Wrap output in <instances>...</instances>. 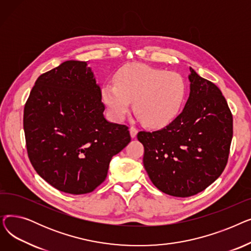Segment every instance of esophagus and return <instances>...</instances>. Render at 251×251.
<instances>
[{
    "mask_svg": "<svg viewBox=\"0 0 251 251\" xmlns=\"http://www.w3.org/2000/svg\"><path fill=\"white\" fill-rule=\"evenodd\" d=\"M129 131H130V135H131V137H132V138L136 137L137 132H138V130H137L135 127H130Z\"/></svg>",
    "mask_w": 251,
    "mask_h": 251,
    "instance_id": "obj_1",
    "label": "esophagus"
}]
</instances>
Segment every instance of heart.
<instances>
[{
  "mask_svg": "<svg viewBox=\"0 0 251 251\" xmlns=\"http://www.w3.org/2000/svg\"><path fill=\"white\" fill-rule=\"evenodd\" d=\"M187 92V82L179 73L131 63L117 70L114 83L101 86V99L115 121L123 120L133 101V110L144 125L162 128L179 116Z\"/></svg>",
  "mask_w": 251,
  "mask_h": 251,
  "instance_id": "1",
  "label": "heart"
}]
</instances>
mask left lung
I'll list each match as a JSON object with an SVG mask.
<instances>
[{
    "label": "left lung",
    "instance_id": "8db88e82",
    "mask_svg": "<svg viewBox=\"0 0 251 251\" xmlns=\"http://www.w3.org/2000/svg\"><path fill=\"white\" fill-rule=\"evenodd\" d=\"M188 79L182 113L162 130L137 134L153 185L177 197L197 194L221 176L233 137V117L219 87L192 68Z\"/></svg>",
    "mask_w": 251,
    "mask_h": 251
}]
</instances>
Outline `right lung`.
I'll use <instances>...</instances> for the list:
<instances>
[{
  "mask_svg": "<svg viewBox=\"0 0 251 251\" xmlns=\"http://www.w3.org/2000/svg\"><path fill=\"white\" fill-rule=\"evenodd\" d=\"M101 91L86 62L66 61L37 78L23 128L36 173L70 194L94 191L112 157L130 142L128 127L107 121Z\"/></svg>",
  "mask_w": 251,
  "mask_h": 251,
  "instance_id": "right-lung-1",
  "label": "right lung"
}]
</instances>
